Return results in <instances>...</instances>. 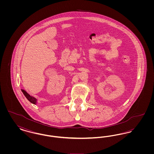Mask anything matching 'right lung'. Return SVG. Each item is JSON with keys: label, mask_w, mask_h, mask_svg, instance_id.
Returning <instances> with one entry per match:
<instances>
[{"label": "right lung", "mask_w": 154, "mask_h": 154, "mask_svg": "<svg viewBox=\"0 0 154 154\" xmlns=\"http://www.w3.org/2000/svg\"><path fill=\"white\" fill-rule=\"evenodd\" d=\"M21 91H22L23 95L27 98V99L30 102L32 103H33L34 104H36L37 99L35 97L30 95L29 94H28L24 89H21Z\"/></svg>", "instance_id": "add662e5"}]
</instances>
